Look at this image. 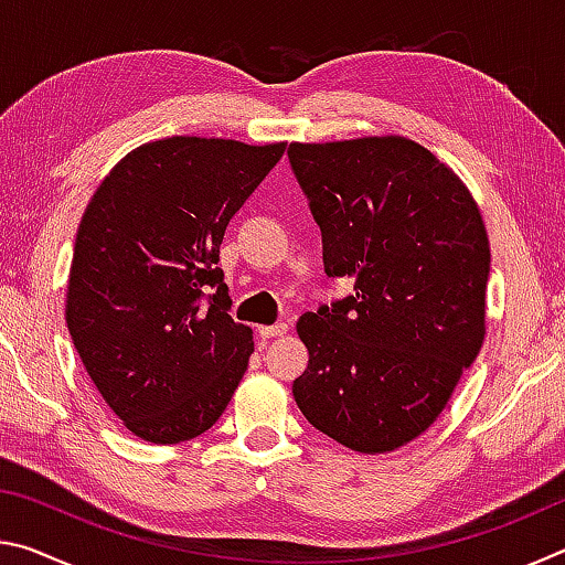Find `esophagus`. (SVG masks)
<instances>
[{"mask_svg":"<svg viewBox=\"0 0 565 565\" xmlns=\"http://www.w3.org/2000/svg\"><path fill=\"white\" fill-rule=\"evenodd\" d=\"M289 331V323H271V327H259V337L262 339H276V337H284V333Z\"/></svg>","mask_w":565,"mask_h":565,"instance_id":"esophagus-1","label":"esophagus"}]
</instances>
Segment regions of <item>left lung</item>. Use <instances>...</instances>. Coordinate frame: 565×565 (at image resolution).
<instances>
[{"label":"left lung","instance_id":"left-lung-1","mask_svg":"<svg viewBox=\"0 0 565 565\" xmlns=\"http://www.w3.org/2000/svg\"><path fill=\"white\" fill-rule=\"evenodd\" d=\"M347 299L296 321L294 381L313 428L359 454L414 441L446 408L486 337L491 246L471 191L406 137L289 147Z\"/></svg>","mask_w":565,"mask_h":565}]
</instances>
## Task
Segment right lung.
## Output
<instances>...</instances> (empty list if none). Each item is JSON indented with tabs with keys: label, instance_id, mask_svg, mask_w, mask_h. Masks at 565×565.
<instances>
[{
	"label": "right lung",
	"instance_id": "add662e5",
	"mask_svg": "<svg viewBox=\"0 0 565 565\" xmlns=\"http://www.w3.org/2000/svg\"><path fill=\"white\" fill-rule=\"evenodd\" d=\"M284 149L286 141H149L84 209L66 327L102 398L149 444L209 431L244 376L254 337L228 317L218 246Z\"/></svg>",
	"mask_w": 565,
	"mask_h": 565
}]
</instances>
